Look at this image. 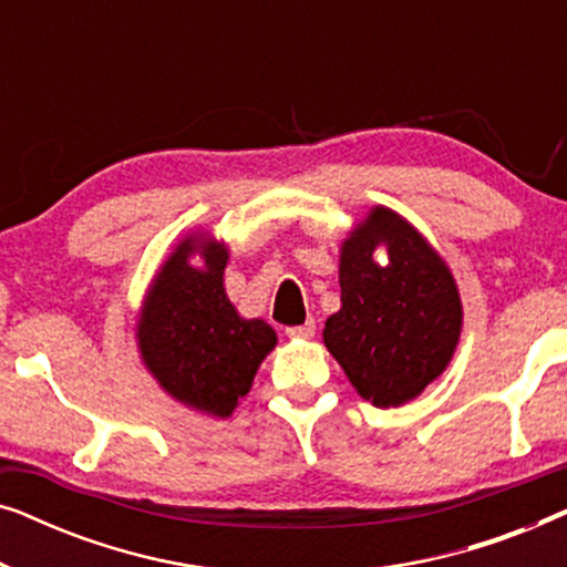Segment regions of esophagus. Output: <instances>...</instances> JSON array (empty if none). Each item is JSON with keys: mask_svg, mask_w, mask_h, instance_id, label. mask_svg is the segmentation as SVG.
<instances>
[{"mask_svg": "<svg viewBox=\"0 0 567 567\" xmlns=\"http://www.w3.org/2000/svg\"><path fill=\"white\" fill-rule=\"evenodd\" d=\"M317 324L315 320H307L305 324H293V328H286V336L289 338H315Z\"/></svg>", "mask_w": 567, "mask_h": 567, "instance_id": "obj_1", "label": "esophagus"}]
</instances>
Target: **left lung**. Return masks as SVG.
Segmentation results:
<instances>
[{"mask_svg": "<svg viewBox=\"0 0 567 567\" xmlns=\"http://www.w3.org/2000/svg\"><path fill=\"white\" fill-rule=\"evenodd\" d=\"M384 241L391 262L370 255ZM340 312L324 346L363 400L398 408L446 369L462 330V301L444 260L390 208L377 206L340 250Z\"/></svg>", "mask_w": 567, "mask_h": 567, "instance_id": "obj_1", "label": "left lung"}]
</instances>
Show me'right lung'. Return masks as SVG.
Masks as SVG:
<instances>
[{
    "label": "right lung",
    "instance_id": "right-lung-1",
    "mask_svg": "<svg viewBox=\"0 0 567 567\" xmlns=\"http://www.w3.org/2000/svg\"><path fill=\"white\" fill-rule=\"evenodd\" d=\"M205 252L207 266L187 258ZM227 247L185 239L162 266L138 320L146 369L185 405L227 417L250 392L260 361L274 351L276 332L262 320H243L224 293Z\"/></svg>",
    "mask_w": 567,
    "mask_h": 567
}]
</instances>
